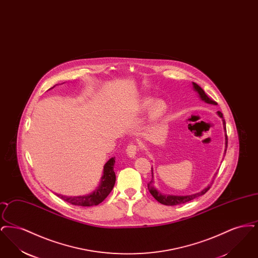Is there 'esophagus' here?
<instances>
[{"mask_svg": "<svg viewBox=\"0 0 258 258\" xmlns=\"http://www.w3.org/2000/svg\"><path fill=\"white\" fill-rule=\"evenodd\" d=\"M137 146L135 145V144H130L127 147H126V150H125V152H126V154H127V156L128 157H131V158H135V155H136V152H137Z\"/></svg>", "mask_w": 258, "mask_h": 258, "instance_id": "34e87169", "label": "esophagus"}]
</instances>
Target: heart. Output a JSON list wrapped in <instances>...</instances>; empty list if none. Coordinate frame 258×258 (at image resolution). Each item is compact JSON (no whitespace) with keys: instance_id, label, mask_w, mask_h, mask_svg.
<instances>
[{"instance_id":"1","label":"heart","mask_w":258,"mask_h":258,"mask_svg":"<svg viewBox=\"0 0 258 258\" xmlns=\"http://www.w3.org/2000/svg\"><path fill=\"white\" fill-rule=\"evenodd\" d=\"M140 112L146 113L150 112V116L152 119H158L161 117L166 110V104L162 100H156L152 98L144 99L140 104Z\"/></svg>"}]
</instances>
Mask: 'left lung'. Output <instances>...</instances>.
<instances>
[{
  "label": "left lung",
  "instance_id": "obj_1",
  "mask_svg": "<svg viewBox=\"0 0 258 258\" xmlns=\"http://www.w3.org/2000/svg\"><path fill=\"white\" fill-rule=\"evenodd\" d=\"M192 86H194L195 91L197 92L199 98H201V100H203V101H205V102H207V103H210V104H214V105H217V104H218L215 100H213V99H211V98H209L208 96L205 94V92L203 91V89H202L201 87L198 86L197 83L192 82ZM217 113H218V115L222 119L223 128H224V132L226 133V124H225V121H224V119H223L222 113H221V111H218ZM226 148H227V135L225 134V151H224L225 153H226ZM153 178H154V174H153V167H152V181L148 184V189H149L150 194H151L153 197H155V199H156L157 201H159L160 203L163 204V205H166V206H174V205L184 204L185 202H188V201H190V200H194V199L197 198V197H201V196L205 195V194L208 191L209 189H210V187H211V185H208V186L205 187L203 190H201V191H199V192H197V194L190 195V196H184V197L162 195V194H160V191L157 190L156 187H154V185H153V182H154V181H153Z\"/></svg>",
  "mask_w": 258,
  "mask_h": 258
}]
</instances>
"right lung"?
Masks as SVG:
<instances>
[{
  "label": "right lung",
  "instance_id": "obj_1",
  "mask_svg": "<svg viewBox=\"0 0 258 258\" xmlns=\"http://www.w3.org/2000/svg\"><path fill=\"white\" fill-rule=\"evenodd\" d=\"M114 164H115V158H111L110 160L104 164L100 184L96 188V190L93 191L92 194L88 196H83V197H63L61 195H57V197L76 206L90 207V206L98 205L110 194L115 184L116 175L114 172Z\"/></svg>",
  "mask_w": 258,
  "mask_h": 258
}]
</instances>
